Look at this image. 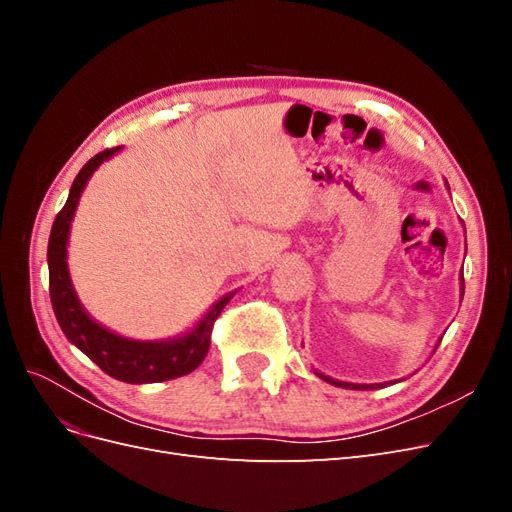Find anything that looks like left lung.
I'll list each match as a JSON object with an SVG mask.
<instances>
[{"mask_svg":"<svg viewBox=\"0 0 512 512\" xmlns=\"http://www.w3.org/2000/svg\"><path fill=\"white\" fill-rule=\"evenodd\" d=\"M459 280H461V299H463V273H461ZM436 348H438V344H436ZM314 374L318 378H322L324 382H329L333 386H342V389H350V391H374V389H382V386H386V384L397 382V380H391V382H376V384H354V382H342V380H335L331 376H324L322 371H316V369H314Z\"/></svg>","mask_w":512,"mask_h":512,"instance_id":"1","label":"left lung"}]
</instances>
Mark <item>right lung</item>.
I'll list each match as a JSON object with an SVG mask.
<instances>
[{
  "label": "right lung",
  "instance_id": "obj_1",
  "mask_svg": "<svg viewBox=\"0 0 512 512\" xmlns=\"http://www.w3.org/2000/svg\"><path fill=\"white\" fill-rule=\"evenodd\" d=\"M121 149L123 147L106 149L91 158L81 168V173L76 175L64 209L57 213L49 237V252H46V260H49L51 303L55 318L61 331L68 337V342L74 344L83 354H87L104 374L128 384L164 382L190 374V371H194L205 361L211 346L213 322L237 290L228 292L220 301H215L209 307V312L188 333H181L170 339H151V342H145V339L123 337L111 329H106L104 324L87 314V309L79 301V294H76L70 280V226L76 207H79V198L87 188V181L106 160H111Z\"/></svg>",
  "mask_w": 512,
  "mask_h": 512
}]
</instances>
